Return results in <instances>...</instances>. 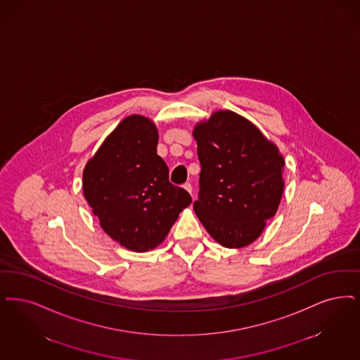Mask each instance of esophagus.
I'll list each match as a JSON object with an SVG mask.
<instances>
[{
  "mask_svg": "<svg viewBox=\"0 0 360 360\" xmlns=\"http://www.w3.org/2000/svg\"><path fill=\"white\" fill-rule=\"evenodd\" d=\"M184 188L187 190L190 194H191V191H193V186H191V184L190 182H186V184H184Z\"/></svg>",
  "mask_w": 360,
  "mask_h": 360,
  "instance_id": "34e87169",
  "label": "esophagus"
}]
</instances>
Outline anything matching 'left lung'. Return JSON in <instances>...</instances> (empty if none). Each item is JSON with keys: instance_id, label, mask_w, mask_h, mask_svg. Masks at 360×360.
Returning a JSON list of instances; mask_svg holds the SVG:
<instances>
[{"instance_id": "obj_1", "label": "left lung", "mask_w": 360, "mask_h": 360, "mask_svg": "<svg viewBox=\"0 0 360 360\" xmlns=\"http://www.w3.org/2000/svg\"><path fill=\"white\" fill-rule=\"evenodd\" d=\"M201 163L194 212L217 243H253L281 201L284 159L243 116L219 111L193 132Z\"/></svg>"}]
</instances>
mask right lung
<instances>
[{
  "label": "right lung",
  "mask_w": 360,
  "mask_h": 360,
  "mask_svg": "<svg viewBox=\"0 0 360 360\" xmlns=\"http://www.w3.org/2000/svg\"><path fill=\"white\" fill-rule=\"evenodd\" d=\"M157 144L155 124L143 116H129L83 173L84 197L103 231L134 252L160 244L191 203L186 190L169 181V167L157 154Z\"/></svg>",
  "instance_id": "right-lung-1"
}]
</instances>
